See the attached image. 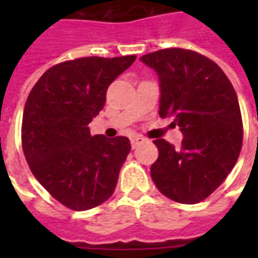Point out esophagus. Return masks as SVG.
Returning a JSON list of instances; mask_svg holds the SVG:
<instances>
[{"label": "esophagus", "instance_id": "esophagus-1", "mask_svg": "<svg viewBox=\"0 0 258 258\" xmlns=\"http://www.w3.org/2000/svg\"><path fill=\"white\" fill-rule=\"evenodd\" d=\"M130 141H131V146H133V148H137V146L140 145V144H142L145 140H144L142 137H140V135H133V137L130 138Z\"/></svg>", "mask_w": 258, "mask_h": 258}]
</instances>
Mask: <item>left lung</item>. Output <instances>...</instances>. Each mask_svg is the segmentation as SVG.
Wrapping results in <instances>:
<instances>
[{"label": "left lung", "instance_id": "obj_1", "mask_svg": "<svg viewBox=\"0 0 258 258\" xmlns=\"http://www.w3.org/2000/svg\"><path fill=\"white\" fill-rule=\"evenodd\" d=\"M159 77L160 117L182 133L179 149L153 141V182L168 199L194 205L221 185L238 160L243 127L236 92L221 68L200 53L167 48L141 56Z\"/></svg>", "mask_w": 258, "mask_h": 258}]
</instances>
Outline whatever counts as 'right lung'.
Here are the masks:
<instances>
[{"mask_svg":"<svg viewBox=\"0 0 258 258\" xmlns=\"http://www.w3.org/2000/svg\"><path fill=\"white\" fill-rule=\"evenodd\" d=\"M135 58L90 56L55 64L27 96L22 121L26 160L38 182L72 210H90L114 192L130 140L92 137L88 124L105 106L107 87Z\"/></svg>","mask_w":258,"mask_h":258,"instance_id":"right-lung-1","label":"right lung"}]
</instances>
